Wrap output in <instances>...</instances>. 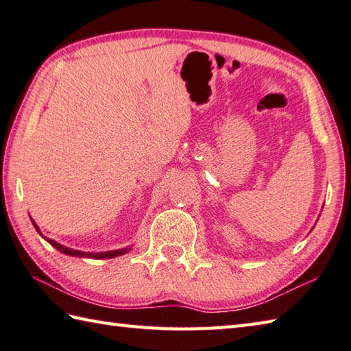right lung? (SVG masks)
I'll return each instance as SVG.
<instances>
[{"label":"right lung","instance_id":"1","mask_svg":"<svg viewBox=\"0 0 351 351\" xmlns=\"http://www.w3.org/2000/svg\"><path fill=\"white\" fill-rule=\"evenodd\" d=\"M32 223H33V226H34V228L36 230H38V233H40V230H39V227L36 226V223L32 219ZM49 244H51L54 248H57L59 250V252H62V253H65V254H69V256H78V257H92V259H109V257H117V256H121V254H125L128 250L130 248H123V250H115V252H104V253H83V252H78V250H71V248H68V247H65V245H60V244H57L56 241H51V239H48V238H45Z\"/></svg>","mask_w":351,"mask_h":351}]
</instances>
